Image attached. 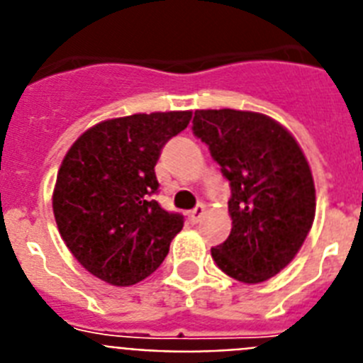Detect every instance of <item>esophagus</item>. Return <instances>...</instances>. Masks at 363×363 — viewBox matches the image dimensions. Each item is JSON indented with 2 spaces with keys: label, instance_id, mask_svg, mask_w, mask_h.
<instances>
[{
  "label": "esophagus",
  "instance_id": "1",
  "mask_svg": "<svg viewBox=\"0 0 363 363\" xmlns=\"http://www.w3.org/2000/svg\"><path fill=\"white\" fill-rule=\"evenodd\" d=\"M205 214V207L203 205H198L196 209H192L191 213H189V220H191V223H198V221L203 218Z\"/></svg>",
  "mask_w": 363,
  "mask_h": 363
}]
</instances>
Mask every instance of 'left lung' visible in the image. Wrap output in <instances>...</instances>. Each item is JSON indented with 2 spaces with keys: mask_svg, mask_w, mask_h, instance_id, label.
<instances>
[{
  "mask_svg": "<svg viewBox=\"0 0 363 363\" xmlns=\"http://www.w3.org/2000/svg\"><path fill=\"white\" fill-rule=\"evenodd\" d=\"M192 130L209 145L230 184L229 238L211 249L214 264L243 284H262L285 269L306 242L316 191L293 134L262 112L207 108Z\"/></svg>",
  "mask_w": 363,
  "mask_h": 363,
  "instance_id": "8db88e82",
  "label": "left lung"
}]
</instances>
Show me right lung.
<instances>
[{
	"label": "right lung",
	"mask_w": 363,
	"mask_h": 363,
	"mask_svg": "<svg viewBox=\"0 0 363 363\" xmlns=\"http://www.w3.org/2000/svg\"><path fill=\"white\" fill-rule=\"evenodd\" d=\"M191 111L112 118L67 150L52 192L57 230L74 258L99 280L127 287L162 265L184 218L163 211L154 165L187 129Z\"/></svg>",
	"instance_id": "right-lung-1"
}]
</instances>
